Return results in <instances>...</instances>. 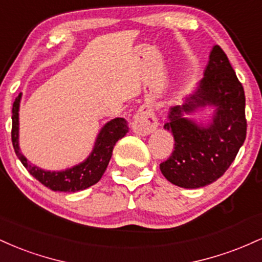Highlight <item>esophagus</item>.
Listing matches in <instances>:
<instances>
[{"label": "esophagus", "mask_w": 262, "mask_h": 262, "mask_svg": "<svg viewBox=\"0 0 262 262\" xmlns=\"http://www.w3.org/2000/svg\"><path fill=\"white\" fill-rule=\"evenodd\" d=\"M158 118H156L154 110L150 106H141L135 113L133 122H132L133 132L141 137L152 133L158 128Z\"/></svg>", "instance_id": "esophagus-1"}]
</instances>
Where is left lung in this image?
<instances>
[{
  "instance_id": "left-lung-1",
  "label": "left lung",
  "mask_w": 262,
  "mask_h": 262,
  "mask_svg": "<svg viewBox=\"0 0 262 262\" xmlns=\"http://www.w3.org/2000/svg\"><path fill=\"white\" fill-rule=\"evenodd\" d=\"M207 105L215 107L208 125L185 118ZM164 128L175 139V150L160 164L167 181L179 187L200 188L217 181L229 169L246 138L245 93L219 45L213 47L196 91L182 106L171 107Z\"/></svg>"
}]
</instances>
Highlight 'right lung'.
Here are the masks:
<instances>
[{
  "mask_svg": "<svg viewBox=\"0 0 262 262\" xmlns=\"http://www.w3.org/2000/svg\"><path fill=\"white\" fill-rule=\"evenodd\" d=\"M22 98V93L18 95L16 101L13 102L12 108V144L14 151L18 156L23 166L28 170L33 177L43 183L45 187L60 192H77L89 188L101 180L102 175L106 171L108 162L111 160L114 145L119 139H122L128 133V123L124 118H114L103 125L97 139L95 141V146L91 154L85 161L79 165L62 171H45L39 169L35 165L26 159V156L19 151L18 144V130H19V102Z\"/></svg>",
  "mask_w": 262,
  "mask_h": 262,
  "instance_id": "1",
  "label": "right lung"
}]
</instances>
